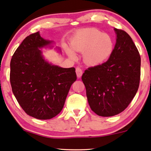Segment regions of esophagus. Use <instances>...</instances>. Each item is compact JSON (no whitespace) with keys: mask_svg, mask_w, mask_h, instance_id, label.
Listing matches in <instances>:
<instances>
[{"mask_svg":"<svg viewBox=\"0 0 151 151\" xmlns=\"http://www.w3.org/2000/svg\"><path fill=\"white\" fill-rule=\"evenodd\" d=\"M76 76H77V77L80 78L83 75L82 70L79 67H76Z\"/></svg>","mask_w":151,"mask_h":151,"instance_id":"obj_1","label":"esophagus"}]
</instances>
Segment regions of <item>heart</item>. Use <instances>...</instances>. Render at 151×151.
<instances>
[{
	"mask_svg": "<svg viewBox=\"0 0 151 151\" xmlns=\"http://www.w3.org/2000/svg\"><path fill=\"white\" fill-rule=\"evenodd\" d=\"M73 49L83 53L84 62L89 65H98L107 61L113 52L114 42L111 35L97 29L81 30L76 34L72 42ZM67 53L76 58L75 52L68 48Z\"/></svg>",
	"mask_w": 151,
	"mask_h": 151,
	"instance_id": "b5f03b06",
	"label": "heart"
}]
</instances>
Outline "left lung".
Returning a JSON list of instances; mask_svg holds the SVG:
<instances>
[{"label": "left lung", "mask_w": 151, "mask_h": 151, "mask_svg": "<svg viewBox=\"0 0 151 151\" xmlns=\"http://www.w3.org/2000/svg\"><path fill=\"white\" fill-rule=\"evenodd\" d=\"M116 43L106 62L89 68L82 75L91 109L103 117L124 111L135 96L140 80L141 58L124 31L114 28Z\"/></svg>", "instance_id": "1"}]
</instances>
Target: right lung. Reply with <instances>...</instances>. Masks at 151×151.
<instances>
[{"instance_id": "add662e5", "label": "right lung", "mask_w": 151, "mask_h": 151, "mask_svg": "<svg viewBox=\"0 0 151 151\" xmlns=\"http://www.w3.org/2000/svg\"><path fill=\"white\" fill-rule=\"evenodd\" d=\"M52 43L42 38L39 31L31 34L18 46L10 63V83L17 101L26 114L40 120L60 113L76 80L75 68H63L44 58L40 48L52 47Z\"/></svg>"}]
</instances>
